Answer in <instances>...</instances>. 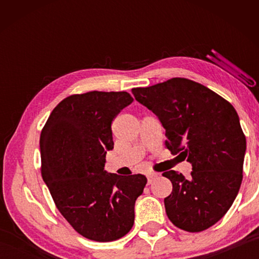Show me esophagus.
Listing matches in <instances>:
<instances>
[{"instance_id": "1", "label": "esophagus", "mask_w": 259, "mask_h": 259, "mask_svg": "<svg viewBox=\"0 0 259 259\" xmlns=\"http://www.w3.org/2000/svg\"><path fill=\"white\" fill-rule=\"evenodd\" d=\"M159 177V174H151L147 176V184L148 185H151V184L155 181V179Z\"/></svg>"}]
</instances>
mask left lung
I'll list each match as a JSON object with an SVG mask.
<instances>
[{"mask_svg": "<svg viewBox=\"0 0 259 259\" xmlns=\"http://www.w3.org/2000/svg\"><path fill=\"white\" fill-rule=\"evenodd\" d=\"M131 91L159 117L165 147L193 166L190 179L175 170L162 174L172 183L171 194L164 199L166 216L192 233L209 229L233 204L243 177L247 144L235 108L209 88L184 77Z\"/></svg>", "mask_w": 259, "mask_h": 259, "instance_id": "1", "label": "left lung"}]
</instances>
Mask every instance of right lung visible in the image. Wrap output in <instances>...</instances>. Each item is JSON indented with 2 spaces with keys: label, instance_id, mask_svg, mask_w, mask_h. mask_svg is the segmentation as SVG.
I'll return each instance as SVG.
<instances>
[{
  "label": "right lung",
  "instance_id": "1",
  "mask_svg": "<svg viewBox=\"0 0 259 259\" xmlns=\"http://www.w3.org/2000/svg\"><path fill=\"white\" fill-rule=\"evenodd\" d=\"M134 98L125 91L68 96L48 117L40 137L41 175L57 209L78 234L98 242L124 236L147 179L104 170L113 148L112 122Z\"/></svg>",
  "mask_w": 259,
  "mask_h": 259
}]
</instances>
